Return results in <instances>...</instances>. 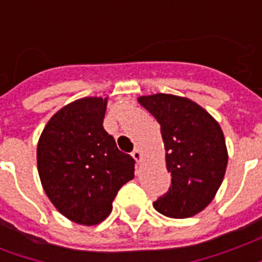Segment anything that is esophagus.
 <instances>
[{"label": "esophagus", "mask_w": 262, "mask_h": 262, "mask_svg": "<svg viewBox=\"0 0 262 262\" xmlns=\"http://www.w3.org/2000/svg\"><path fill=\"white\" fill-rule=\"evenodd\" d=\"M132 157L136 160L137 163H142L143 154H142V151L139 150V148H136V150H133V153H132Z\"/></svg>", "instance_id": "obj_1"}]
</instances>
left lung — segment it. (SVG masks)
Segmentation results:
<instances>
[{"label":"left lung","mask_w":262,"mask_h":262,"mask_svg":"<svg viewBox=\"0 0 262 262\" xmlns=\"http://www.w3.org/2000/svg\"><path fill=\"white\" fill-rule=\"evenodd\" d=\"M157 119L171 172L168 192L153 203L172 219L195 216L213 201L227 167V147L220 125L189 98L153 94L137 98Z\"/></svg>","instance_id":"8db88e82"}]
</instances>
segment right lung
<instances>
[{
	"instance_id": "right-lung-1",
	"label": "right lung",
	"mask_w": 262,
	"mask_h": 262,
	"mask_svg": "<svg viewBox=\"0 0 262 262\" xmlns=\"http://www.w3.org/2000/svg\"><path fill=\"white\" fill-rule=\"evenodd\" d=\"M108 97L67 103L50 118L37 143V171L45 192L67 219L101 223L123 184L135 178V160L103 129Z\"/></svg>"
}]
</instances>
